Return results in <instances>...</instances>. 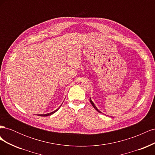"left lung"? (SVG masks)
<instances>
[{
    "instance_id": "8db88e82",
    "label": "left lung",
    "mask_w": 155,
    "mask_h": 155,
    "mask_svg": "<svg viewBox=\"0 0 155 155\" xmlns=\"http://www.w3.org/2000/svg\"><path fill=\"white\" fill-rule=\"evenodd\" d=\"M90 102L91 103V104H92V105L93 106V107L94 108V109L97 111V112H100V113H101V112H100L99 110H98L97 109V107L95 106V105H94V103H93V101L91 100V98H90Z\"/></svg>"
}]
</instances>
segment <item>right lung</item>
Masks as SVG:
<instances>
[{
  "mask_svg": "<svg viewBox=\"0 0 155 155\" xmlns=\"http://www.w3.org/2000/svg\"><path fill=\"white\" fill-rule=\"evenodd\" d=\"M61 107V106H60ZM59 109V107L58 108V109H56L55 110H54V112H50V113H48V114H39V115H38V116H50V115H51V114H53L54 113H55V112L57 111L58 109Z\"/></svg>",
  "mask_w": 155,
  "mask_h": 155,
  "instance_id": "add662e5",
  "label": "right lung"
}]
</instances>
